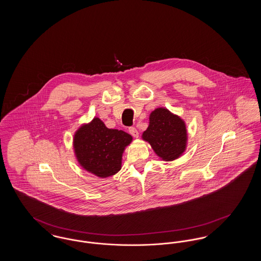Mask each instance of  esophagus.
I'll return each instance as SVG.
<instances>
[{"mask_svg":"<svg viewBox=\"0 0 261 261\" xmlns=\"http://www.w3.org/2000/svg\"><path fill=\"white\" fill-rule=\"evenodd\" d=\"M129 133H130L132 136L134 137V138H138V137H139V132L137 131L136 128H134V127L129 128Z\"/></svg>","mask_w":261,"mask_h":261,"instance_id":"1","label":"esophagus"}]
</instances>
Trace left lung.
Masks as SVG:
<instances>
[{"mask_svg": "<svg viewBox=\"0 0 261 261\" xmlns=\"http://www.w3.org/2000/svg\"><path fill=\"white\" fill-rule=\"evenodd\" d=\"M155 154L164 162L179 159L187 149L186 122L166 108H158L150 112L149 126L142 134Z\"/></svg>", "mask_w": 261, "mask_h": 261, "instance_id": "left-lung-1", "label": "left lung"}]
</instances>
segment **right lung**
Instances as JSON below:
<instances>
[{"mask_svg": "<svg viewBox=\"0 0 261 261\" xmlns=\"http://www.w3.org/2000/svg\"><path fill=\"white\" fill-rule=\"evenodd\" d=\"M132 141L133 138L128 133L108 128L95 116L75 131V158L89 173L99 178H109L121 169L123 152Z\"/></svg>", "mask_w": 261, "mask_h": 261, "instance_id": "right-lung-1", "label": "right lung"}]
</instances>
